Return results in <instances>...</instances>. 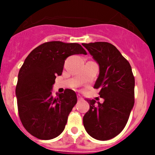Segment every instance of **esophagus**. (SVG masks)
Returning <instances> with one entry per match:
<instances>
[{"instance_id": "34e87169", "label": "esophagus", "mask_w": 155, "mask_h": 155, "mask_svg": "<svg viewBox=\"0 0 155 155\" xmlns=\"http://www.w3.org/2000/svg\"><path fill=\"white\" fill-rule=\"evenodd\" d=\"M77 98H78V100H79V101H82V97L81 96L80 94L77 95Z\"/></svg>"}]
</instances>
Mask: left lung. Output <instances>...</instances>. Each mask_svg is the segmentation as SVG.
Returning <instances> with one entry per match:
<instances>
[{
  "mask_svg": "<svg viewBox=\"0 0 155 155\" xmlns=\"http://www.w3.org/2000/svg\"><path fill=\"white\" fill-rule=\"evenodd\" d=\"M99 65L94 88H101L104 103L85 99L90 109L83 125L94 139L105 141L122 131L134 105L135 79L129 62L115 46L107 42L82 43Z\"/></svg>",
  "mask_w": 155,
  "mask_h": 155,
  "instance_id": "obj_1",
  "label": "left lung"
}]
</instances>
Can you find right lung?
I'll list each match as a JSON object with an SVG mask.
<instances>
[{
    "label": "right lung",
    "mask_w": 155,
    "mask_h": 155,
    "mask_svg": "<svg viewBox=\"0 0 155 155\" xmlns=\"http://www.w3.org/2000/svg\"><path fill=\"white\" fill-rule=\"evenodd\" d=\"M87 54L76 43L51 41L35 48L18 72L15 87L18 115L26 130L40 140H48L64 130L68 115L77 102L74 91L66 89L52 97L57 76L65 60L73 54Z\"/></svg>",
    "instance_id": "obj_1"
}]
</instances>
